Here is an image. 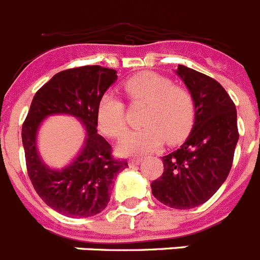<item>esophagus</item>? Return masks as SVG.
I'll return each mask as SVG.
<instances>
[{
    "label": "esophagus",
    "mask_w": 260,
    "mask_h": 260,
    "mask_svg": "<svg viewBox=\"0 0 260 260\" xmlns=\"http://www.w3.org/2000/svg\"><path fill=\"white\" fill-rule=\"evenodd\" d=\"M141 162H142V158H133V160L128 161V165H130V167H135V165H139Z\"/></svg>",
    "instance_id": "obj_1"
}]
</instances>
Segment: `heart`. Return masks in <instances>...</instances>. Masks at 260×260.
Returning <instances> with one entry per match:
<instances>
[{
    "label": "heart",
    "mask_w": 260,
    "mask_h": 260,
    "mask_svg": "<svg viewBox=\"0 0 260 260\" xmlns=\"http://www.w3.org/2000/svg\"><path fill=\"white\" fill-rule=\"evenodd\" d=\"M123 87L133 102L144 103L147 109L142 119L144 127L126 133L118 142L121 155H143L155 151L164 138L173 144L189 134L194 122V104L186 89L155 73H141L126 80ZM98 122L112 138L125 132V107L114 93H104L99 100Z\"/></svg>",
    "instance_id": "heart-1"
}]
</instances>
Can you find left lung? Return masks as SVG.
<instances>
[{
	"instance_id": "1",
	"label": "left lung",
	"mask_w": 260,
	"mask_h": 260,
	"mask_svg": "<svg viewBox=\"0 0 260 260\" xmlns=\"http://www.w3.org/2000/svg\"><path fill=\"white\" fill-rule=\"evenodd\" d=\"M189 89L194 125L176 151L162 156L164 172L151 183L158 202L176 210L206 203L231 172L238 142L237 110L221 84L187 66L174 70Z\"/></svg>"
}]
</instances>
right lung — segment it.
<instances>
[{"label": "right lung", "mask_w": 260, "mask_h": 260, "mask_svg": "<svg viewBox=\"0 0 260 260\" xmlns=\"http://www.w3.org/2000/svg\"><path fill=\"white\" fill-rule=\"evenodd\" d=\"M116 80V70L99 65L61 71L36 92L23 123L29 180L47 206L68 217L102 212L109 203L114 178L127 168V161L112 157V147L98 133L99 100ZM61 114L80 121L85 141L68 166L52 168L38 152V130L45 119Z\"/></svg>", "instance_id": "right-lung-1"}]
</instances>
